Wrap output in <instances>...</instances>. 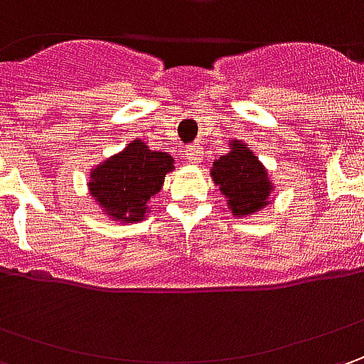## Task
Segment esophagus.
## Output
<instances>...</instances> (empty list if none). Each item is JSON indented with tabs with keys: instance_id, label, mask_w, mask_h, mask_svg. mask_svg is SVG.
I'll list each match as a JSON object with an SVG mask.
<instances>
[{
	"instance_id": "1",
	"label": "esophagus",
	"mask_w": 364,
	"mask_h": 364,
	"mask_svg": "<svg viewBox=\"0 0 364 364\" xmlns=\"http://www.w3.org/2000/svg\"><path fill=\"white\" fill-rule=\"evenodd\" d=\"M200 149L203 147L198 146V144H190L188 147H186V161H190V164H198V160H200Z\"/></svg>"
}]
</instances>
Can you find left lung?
<instances>
[{"instance_id":"1","label":"left lung","mask_w":364,"mask_h":364,"mask_svg":"<svg viewBox=\"0 0 364 364\" xmlns=\"http://www.w3.org/2000/svg\"><path fill=\"white\" fill-rule=\"evenodd\" d=\"M210 174L220 192L229 198L235 215H253L269 204L272 182L267 180V172L241 141H232L231 151L213 164Z\"/></svg>"}]
</instances>
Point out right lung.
<instances>
[{"mask_svg": "<svg viewBox=\"0 0 364 364\" xmlns=\"http://www.w3.org/2000/svg\"><path fill=\"white\" fill-rule=\"evenodd\" d=\"M170 170H174L170 154L154 151L141 139H135L92 170L89 190L109 217L139 220L146 215L147 200L160 192Z\"/></svg>", "mask_w": 364, "mask_h": 364, "instance_id": "obj_1", "label": "right lung"}]
</instances>
